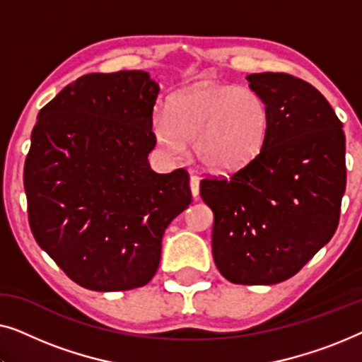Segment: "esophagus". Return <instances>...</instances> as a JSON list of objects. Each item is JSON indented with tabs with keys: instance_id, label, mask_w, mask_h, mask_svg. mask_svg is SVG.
<instances>
[{
	"instance_id": "1",
	"label": "esophagus",
	"mask_w": 362,
	"mask_h": 362,
	"mask_svg": "<svg viewBox=\"0 0 362 362\" xmlns=\"http://www.w3.org/2000/svg\"><path fill=\"white\" fill-rule=\"evenodd\" d=\"M189 187H191L192 197H194V199H197V197H199V177H197V176H191Z\"/></svg>"
}]
</instances>
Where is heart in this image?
Returning <instances> with one entry per match:
<instances>
[{
  "mask_svg": "<svg viewBox=\"0 0 362 362\" xmlns=\"http://www.w3.org/2000/svg\"><path fill=\"white\" fill-rule=\"evenodd\" d=\"M153 136L173 160L194 145L197 160L214 173H234L264 150L270 113L264 98L249 87L197 82L175 93L170 112L156 110Z\"/></svg>",
  "mask_w": 362,
  "mask_h": 362,
  "instance_id": "1",
  "label": "heart"
}]
</instances>
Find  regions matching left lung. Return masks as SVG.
Segmentation results:
<instances>
[{"label": "left lung", "mask_w": 362, "mask_h": 362, "mask_svg": "<svg viewBox=\"0 0 362 362\" xmlns=\"http://www.w3.org/2000/svg\"><path fill=\"white\" fill-rule=\"evenodd\" d=\"M264 98L270 133L250 165L201 181L214 212L212 255L224 279L274 285L293 276L328 244L346 189L343 123L328 100L284 72L247 76Z\"/></svg>", "instance_id": "8db88e82"}]
</instances>
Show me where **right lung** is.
<instances>
[{"label": "right lung", "instance_id": "obj_1", "mask_svg": "<svg viewBox=\"0 0 362 362\" xmlns=\"http://www.w3.org/2000/svg\"><path fill=\"white\" fill-rule=\"evenodd\" d=\"M160 87L145 71L87 74L41 108L24 163L29 227L83 288L146 285L170 222L191 204L189 175H158L151 120Z\"/></svg>", "mask_w": 362, "mask_h": 362}]
</instances>
